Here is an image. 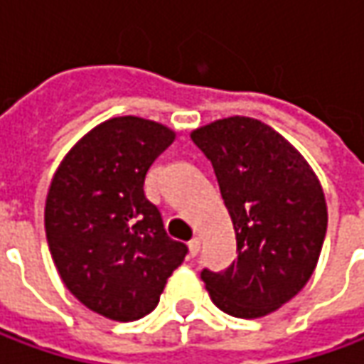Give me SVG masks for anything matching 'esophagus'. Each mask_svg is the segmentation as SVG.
Listing matches in <instances>:
<instances>
[{
  "label": "esophagus",
  "instance_id": "obj_1",
  "mask_svg": "<svg viewBox=\"0 0 364 364\" xmlns=\"http://www.w3.org/2000/svg\"><path fill=\"white\" fill-rule=\"evenodd\" d=\"M198 251H200V239H198V237H194V239L188 243L190 257H196V255H198Z\"/></svg>",
  "mask_w": 364,
  "mask_h": 364
}]
</instances>
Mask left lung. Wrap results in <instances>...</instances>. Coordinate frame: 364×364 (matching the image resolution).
Here are the masks:
<instances>
[{
  "label": "left lung",
  "mask_w": 364,
  "mask_h": 364,
  "mask_svg": "<svg viewBox=\"0 0 364 364\" xmlns=\"http://www.w3.org/2000/svg\"><path fill=\"white\" fill-rule=\"evenodd\" d=\"M210 160L232 220L237 259L200 273L210 300L237 318L275 312L308 284L328 225L324 190L282 133L253 117H227L190 133Z\"/></svg>",
  "instance_id": "obj_1"
}]
</instances>
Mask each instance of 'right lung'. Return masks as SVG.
Wrapping results in <instances>:
<instances>
[{"label": "right lung", "instance_id": "add662e5", "mask_svg": "<svg viewBox=\"0 0 364 364\" xmlns=\"http://www.w3.org/2000/svg\"><path fill=\"white\" fill-rule=\"evenodd\" d=\"M176 133L141 117H113L82 135L52 176L44 227L68 291L115 322L149 314L188 247L172 241L144 194L154 160Z\"/></svg>", "mask_w": 364, "mask_h": 364}]
</instances>
